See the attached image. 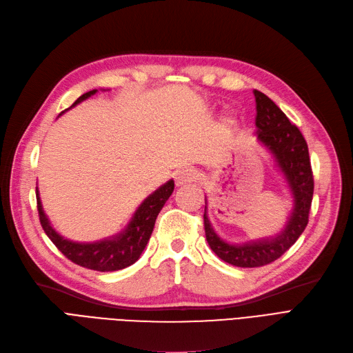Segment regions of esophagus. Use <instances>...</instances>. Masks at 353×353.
<instances>
[{
	"mask_svg": "<svg viewBox=\"0 0 353 353\" xmlns=\"http://www.w3.org/2000/svg\"><path fill=\"white\" fill-rule=\"evenodd\" d=\"M196 178H199V174H196L195 169L185 168V169H181V171L176 174L175 182H176L178 187H182V185H185V184H190V182L195 181Z\"/></svg>",
	"mask_w": 353,
	"mask_h": 353,
	"instance_id": "1",
	"label": "esophagus"
}]
</instances>
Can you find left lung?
<instances>
[{
	"label": "left lung",
	"mask_w": 353,
	"mask_h": 353,
	"mask_svg": "<svg viewBox=\"0 0 353 353\" xmlns=\"http://www.w3.org/2000/svg\"><path fill=\"white\" fill-rule=\"evenodd\" d=\"M253 94L256 100L255 123L258 140L271 152L276 168L279 172H283L292 194L294 207L284 230L276 236L233 245L224 242L214 232L207 216L205 204L204 229L211 250L224 262L241 268H258L271 263L283 256L297 242L308 223L314 191L308 148L301 132L297 125L291 124L288 117L270 97L258 90L253 91Z\"/></svg>",
	"instance_id": "left-lung-1"
}]
</instances>
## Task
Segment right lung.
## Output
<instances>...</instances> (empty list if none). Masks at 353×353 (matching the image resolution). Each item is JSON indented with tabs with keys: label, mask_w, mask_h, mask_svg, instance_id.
<instances>
[{
	"label": "right lung",
	"mask_w": 353,
	"mask_h": 353,
	"mask_svg": "<svg viewBox=\"0 0 353 353\" xmlns=\"http://www.w3.org/2000/svg\"><path fill=\"white\" fill-rule=\"evenodd\" d=\"M95 92L97 90L82 94L69 108H72L81 101L87 100V98H90ZM174 181H168L166 184L152 192L148 199L139 205L132 220L125 225V229L123 232L92 243H78L68 241V239L62 237L56 232L45 214L39 196V190L36 188L40 224L41 228H43L45 233L48 234V237L53 242V245L74 263L100 272L124 270V268L133 265L140 258V255H142V252L146 248L150 234L153 232L154 221H157V217L165 203L174 192Z\"/></svg>",
	"instance_id": "obj_1"
}]
</instances>
